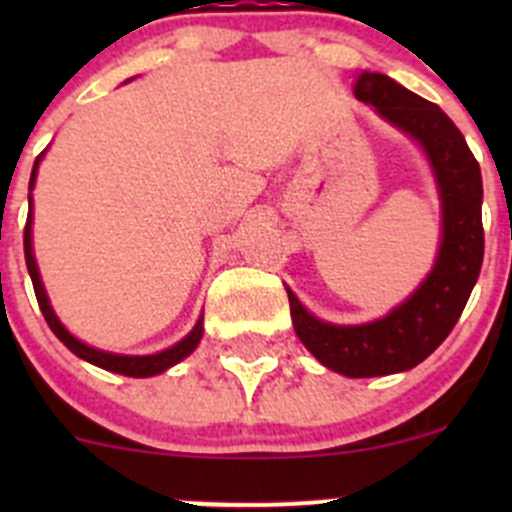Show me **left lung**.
<instances>
[{
  "mask_svg": "<svg viewBox=\"0 0 512 512\" xmlns=\"http://www.w3.org/2000/svg\"><path fill=\"white\" fill-rule=\"evenodd\" d=\"M354 94L414 136L436 173L443 200V240L431 275L401 307L376 322L337 327L319 322L287 289L294 332L327 369L352 379L414 369L451 334L483 265V180L456 123L426 98L384 74L356 79Z\"/></svg>",
  "mask_w": 512,
  "mask_h": 512,
  "instance_id": "1",
  "label": "left lung"
}]
</instances>
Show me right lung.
Instances as JSON below:
<instances>
[{
    "instance_id": "1",
    "label": "right lung",
    "mask_w": 512,
    "mask_h": 512,
    "mask_svg": "<svg viewBox=\"0 0 512 512\" xmlns=\"http://www.w3.org/2000/svg\"><path fill=\"white\" fill-rule=\"evenodd\" d=\"M41 156H44V153H41ZM41 156L34 160L29 190L34 188L36 168H39ZM24 257H27V270H29V277H32L36 302H39V309H41V314H44L46 324L51 327V332H54L56 337H59L61 342H64L76 356H81V359L101 366V369L116 371V374H123V376H136V379H143V376H156V374H160V371H165V369H170L173 364H178L180 359H185V356L198 347L200 337H203V319H200V322L195 324L193 332H190L183 342H178L175 347L165 349V352H160V354H151V356H121V354L98 352V349L89 347V344H84V342H79L76 337H71V334L64 329V324L56 319L54 309H51L49 299H46L44 285H41V280H39V270H36V260H34V252H32V198H29V215H27V225H24Z\"/></svg>"
}]
</instances>
